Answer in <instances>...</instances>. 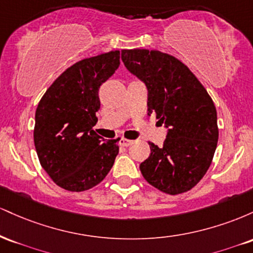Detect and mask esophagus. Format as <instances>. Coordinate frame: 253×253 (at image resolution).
<instances>
[{"instance_id": "34e87169", "label": "esophagus", "mask_w": 253, "mask_h": 253, "mask_svg": "<svg viewBox=\"0 0 253 253\" xmlns=\"http://www.w3.org/2000/svg\"><path fill=\"white\" fill-rule=\"evenodd\" d=\"M132 143H133L132 140H129V139H125V138H121L120 141H119V144H120L121 146H129Z\"/></svg>"}]
</instances>
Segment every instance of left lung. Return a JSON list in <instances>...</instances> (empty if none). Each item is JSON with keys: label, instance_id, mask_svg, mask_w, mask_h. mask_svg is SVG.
Segmentation results:
<instances>
[{"label": "left lung", "instance_id": "obj_1", "mask_svg": "<svg viewBox=\"0 0 253 253\" xmlns=\"http://www.w3.org/2000/svg\"><path fill=\"white\" fill-rule=\"evenodd\" d=\"M130 74L146 85L147 110L168 129L163 146L150 143L140 164L144 178L170 195L184 193L201 181L215 152L216 109L207 90L187 66L159 51L123 50Z\"/></svg>", "mask_w": 253, "mask_h": 253}]
</instances>
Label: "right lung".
<instances>
[{
  "label": "right lung",
  "mask_w": 253,
  "mask_h": 253,
  "mask_svg": "<svg viewBox=\"0 0 253 253\" xmlns=\"http://www.w3.org/2000/svg\"><path fill=\"white\" fill-rule=\"evenodd\" d=\"M120 65V51L86 58L65 70L46 90L36 112L34 145L43 170L57 185L84 191L112 169L118 140L95 133L98 89Z\"/></svg>",
  "instance_id": "1"
}]
</instances>
